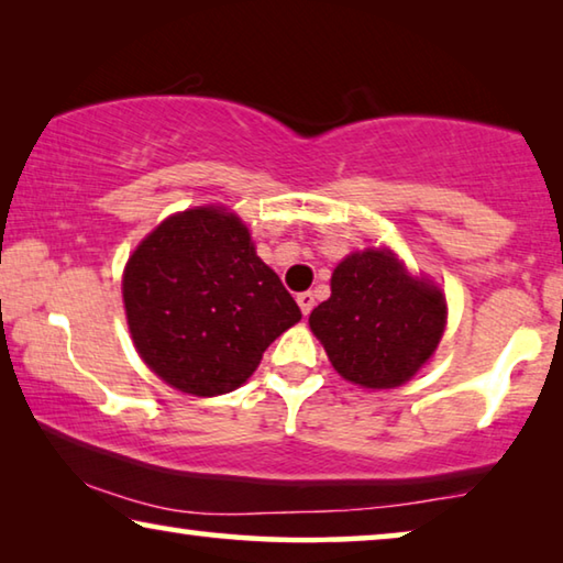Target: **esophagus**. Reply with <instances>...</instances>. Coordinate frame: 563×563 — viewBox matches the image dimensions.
Segmentation results:
<instances>
[{
    "label": "esophagus",
    "instance_id": "esophagus-1",
    "mask_svg": "<svg viewBox=\"0 0 563 563\" xmlns=\"http://www.w3.org/2000/svg\"><path fill=\"white\" fill-rule=\"evenodd\" d=\"M298 305H300L302 316H310V310L316 308V298H312V292H300L298 295Z\"/></svg>",
    "mask_w": 563,
    "mask_h": 563
}]
</instances>
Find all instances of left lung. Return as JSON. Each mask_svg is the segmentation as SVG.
Segmentation results:
<instances>
[{
    "label": "left lung",
    "mask_w": 563,
    "mask_h": 563,
    "mask_svg": "<svg viewBox=\"0 0 563 563\" xmlns=\"http://www.w3.org/2000/svg\"><path fill=\"white\" fill-rule=\"evenodd\" d=\"M332 295L310 312V330L350 383L387 389L407 383L440 345L442 290L415 280L389 251L352 253L330 280Z\"/></svg>",
    "instance_id": "left-lung-1"
}]
</instances>
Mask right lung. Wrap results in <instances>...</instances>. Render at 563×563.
Instances as JSON below:
<instances>
[{
    "instance_id": "add662e5",
    "label": "right lung",
    "mask_w": 563,
    "mask_h": 563,
    "mask_svg": "<svg viewBox=\"0 0 563 563\" xmlns=\"http://www.w3.org/2000/svg\"><path fill=\"white\" fill-rule=\"evenodd\" d=\"M123 305L146 365L196 397L241 387L265 347L302 318L225 208L166 218L129 258Z\"/></svg>"
}]
</instances>
